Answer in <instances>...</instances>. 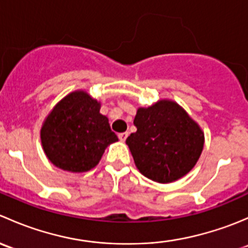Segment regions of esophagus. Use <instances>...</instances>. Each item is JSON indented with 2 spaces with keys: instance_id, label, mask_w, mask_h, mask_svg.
<instances>
[{
  "instance_id": "obj_1",
  "label": "esophagus",
  "mask_w": 248,
  "mask_h": 248,
  "mask_svg": "<svg viewBox=\"0 0 248 248\" xmlns=\"http://www.w3.org/2000/svg\"><path fill=\"white\" fill-rule=\"evenodd\" d=\"M127 137H128V133H127V132H124V133L119 134V139L121 140V141H124V140L127 139Z\"/></svg>"
}]
</instances>
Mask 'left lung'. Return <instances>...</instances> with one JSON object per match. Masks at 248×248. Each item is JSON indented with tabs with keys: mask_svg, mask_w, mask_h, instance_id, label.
<instances>
[{
	"mask_svg": "<svg viewBox=\"0 0 248 248\" xmlns=\"http://www.w3.org/2000/svg\"><path fill=\"white\" fill-rule=\"evenodd\" d=\"M137 127L126 140L138 170L159 184L176 181L193 169L204 147V132L176 102L159 99L139 107Z\"/></svg>",
	"mask_w": 248,
	"mask_h": 248,
	"instance_id": "obj_1",
	"label": "left lung"
}]
</instances>
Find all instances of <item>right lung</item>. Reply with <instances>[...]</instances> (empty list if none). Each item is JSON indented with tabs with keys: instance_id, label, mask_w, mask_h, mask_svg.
<instances>
[{
	"instance_id": "1",
	"label": "right lung",
	"mask_w": 248,
	"mask_h": 248,
	"mask_svg": "<svg viewBox=\"0 0 248 248\" xmlns=\"http://www.w3.org/2000/svg\"><path fill=\"white\" fill-rule=\"evenodd\" d=\"M101 102L84 90L71 92L47 114L41 141L47 159L57 168L85 172L97 166L107 147L117 141Z\"/></svg>"
}]
</instances>
